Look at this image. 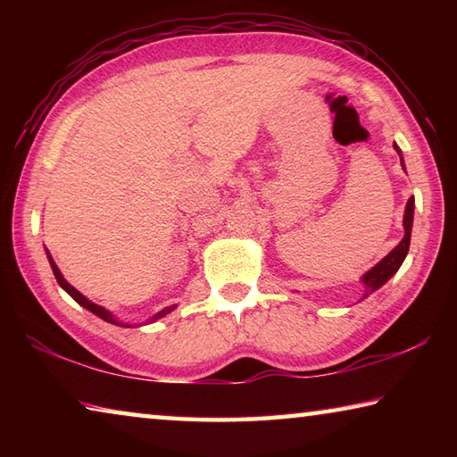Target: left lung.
<instances>
[{
    "label": "left lung",
    "mask_w": 457,
    "mask_h": 457,
    "mask_svg": "<svg viewBox=\"0 0 457 457\" xmlns=\"http://www.w3.org/2000/svg\"><path fill=\"white\" fill-rule=\"evenodd\" d=\"M395 151L399 153L401 157V151L397 145ZM401 165H403V159H401ZM413 205H415V199L409 197L407 201V207H405V218H403V228H405V236L403 239H401L399 245L395 247V250H391L386 256L378 262L377 266H373L369 270V272L361 278L362 284H365V298L369 296V294H373L375 290L381 288V286L389 280V278L397 272V270L401 268V264H403V260L407 256L409 252V242H411V228H413Z\"/></svg>",
    "instance_id": "1"
}]
</instances>
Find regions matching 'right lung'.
<instances>
[{
  "mask_svg": "<svg viewBox=\"0 0 457 457\" xmlns=\"http://www.w3.org/2000/svg\"><path fill=\"white\" fill-rule=\"evenodd\" d=\"M48 260H50V266H52V272H54V276H56V280H58V284L62 286V288H64L68 294H71V296L76 300V303H79L80 306H84V308H87V311H90L92 314H96V316H100V319H103V320H106V322H112V324H119V327H125V324H122V322H119L117 319H114V316L111 314V312H108L106 311V308H103V306H98V304H95V303H90V300L87 298V296H82V294L79 292V290H76L74 288V286H71V284H68L66 280H64V276H62L60 274V270H58V266L56 264H54V260H52V256H50V253H48ZM173 308L175 306H169V308H163V311H161V312H157V314H154L153 316V319H151V322L153 320H157V319H161V316H165V314H169V312H171L173 311Z\"/></svg>",
  "mask_w": 457,
  "mask_h": 457,
  "instance_id": "1",
  "label": "right lung"
}]
</instances>
